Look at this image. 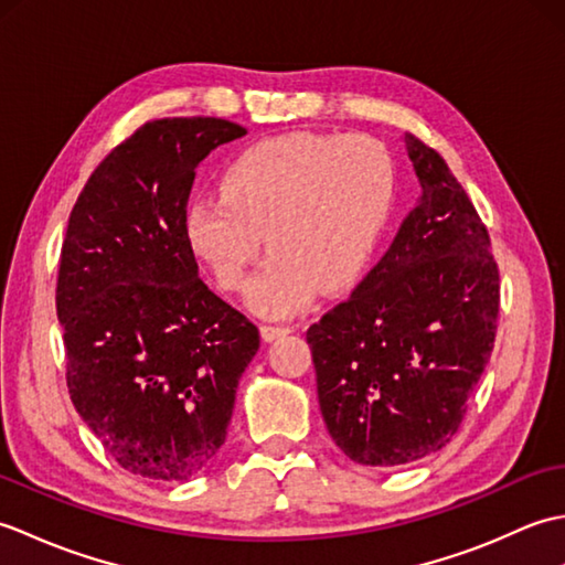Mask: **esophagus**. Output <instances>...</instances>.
Wrapping results in <instances>:
<instances>
[{"label": "esophagus", "instance_id": "esophagus-1", "mask_svg": "<svg viewBox=\"0 0 565 565\" xmlns=\"http://www.w3.org/2000/svg\"><path fill=\"white\" fill-rule=\"evenodd\" d=\"M289 332H291L289 326H262L259 328V334H262L264 342H274V340H279V338H284V334H289Z\"/></svg>", "mask_w": 565, "mask_h": 565}]
</instances>
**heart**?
<instances>
[{
  "label": "heart",
  "mask_w": 565,
  "mask_h": 565,
  "mask_svg": "<svg viewBox=\"0 0 565 565\" xmlns=\"http://www.w3.org/2000/svg\"><path fill=\"white\" fill-rule=\"evenodd\" d=\"M395 201L388 150L369 136L298 130L245 148L221 177V196L186 209L184 235L225 291H239L264 238L271 255L247 286L259 316H291L318 291L362 276Z\"/></svg>",
  "instance_id": "heart-1"
}]
</instances>
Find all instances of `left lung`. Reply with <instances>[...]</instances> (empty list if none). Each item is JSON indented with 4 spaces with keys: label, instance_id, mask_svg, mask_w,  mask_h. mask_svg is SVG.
<instances>
[{
    "label": "left lung",
    "instance_id": "obj_1",
    "mask_svg": "<svg viewBox=\"0 0 565 565\" xmlns=\"http://www.w3.org/2000/svg\"><path fill=\"white\" fill-rule=\"evenodd\" d=\"M423 194L386 255L310 326L318 403L334 444L393 468L447 447L493 352L500 274L471 199L439 152L405 134Z\"/></svg>",
    "mask_w": 565,
    "mask_h": 565
}]
</instances>
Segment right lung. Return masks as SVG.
<instances>
[{"instance_id": "add662e5", "label": "right lung", "mask_w": 565, "mask_h": 565, "mask_svg": "<svg viewBox=\"0 0 565 565\" xmlns=\"http://www.w3.org/2000/svg\"><path fill=\"white\" fill-rule=\"evenodd\" d=\"M247 130L223 118L140 126L92 172L57 271L67 388L126 471L189 481L223 447L259 330L199 279L184 235L196 167Z\"/></svg>"}]
</instances>
